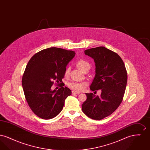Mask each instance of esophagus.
Masks as SVG:
<instances>
[{
	"label": "esophagus",
	"instance_id": "esophagus-1",
	"mask_svg": "<svg viewBox=\"0 0 150 150\" xmlns=\"http://www.w3.org/2000/svg\"><path fill=\"white\" fill-rule=\"evenodd\" d=\"M80 92H75V91H72V94H79Z\"/></svg>",
	"mask_w": 150,
	"mask_h": 150
}]
</instances>
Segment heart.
<instances>
[{
    "instance_id": "1",
    "label": "heart",
    "mask_w": 150,
    "mask_h": 150,
    "mask_svg": "<svg viewBox=\"0 0 150 150\" xmlns=\"http://www.w3.org/2000/svg\"><path fill=\"white\" fill-rule=\"evenodd\" d=\"M76 67L78 69H79L81 71L83 72H84L86 71H89V70L91 68V65L90 64L85 60H80L76 63ZM70 67H67L65 70L64 71V75L65 76H68L70 74ZM68 86L73 89L74 91L76 92H80L86 88V84L84 83H74L72 82L68 84Z\"/></svg>"
}]
</instances>
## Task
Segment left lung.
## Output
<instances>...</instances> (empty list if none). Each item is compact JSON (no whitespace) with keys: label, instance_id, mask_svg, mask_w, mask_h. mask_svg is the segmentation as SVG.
<instances>
[{"label":"left lung","instance_id":"1","mask_svg":"<svg viewBox=\"0 0 150 150\" xmlns=\"http://www.w3.org/2000/svg\"><path fill=\"white\" fill-rule=\"evenodd\" d=\"M92 58L96 65V74L90 86L92 91L101 90L100 96L86 93L82 111L89 117L101 120L112 114L122 100L127 83V72L121 57L104 47L84 50Z\"/></svg>","mask_w":150,"mask_h":150}]
</instances>
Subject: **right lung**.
<instances>
[{"instance_id": "add662e5", "label": "right lung", "mask_w": 150, "mask_h": 150, "mask_svg": "<svg viewBox=\"0 0 150 150\" xmlns=\"http://www.w3.org/2000/svg\"><path fill=\"white\" fill-rule=\"evenodd\" d=\"M75 55L74 51L52 47L39 52L30 59L22 84L29 107L38 117L50 119L62 111L64 100L71 94L69 88L64 87L62 79ZM54 81L62 85L58 91L51 89Z\"/></svg>"}]
</instances>
